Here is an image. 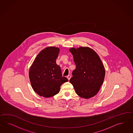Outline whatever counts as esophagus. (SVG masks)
I'll return each instance as SVG.
<instances>
[{
	"label": "esophagus",
	"mask_w": 133,
	"mask_h": 133,
	"mask_svg": "<svg viewBox=\"0 0 133 133\" xmlns=\"http://www.w3.org/2000/svg\"><path fill=\"white\" fill-rule=\"evenodd\" d=\"M71 77V76H70V75H68V76H67V78H68V80H70V79Z\"/></svg>",
	"instance_id": "1"
}]
</instances>
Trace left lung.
<instances>
[{
	"instance_id": "left-lung-1",
	"label": "left lung",
	"mask_w": 133,
	"mask_h": 133,
	"mask_svg": "<svg viewBox=\"0 0 133 133\" xmlns=\"http://www.w3.org/2000/svg\"><path fill=\"white\" fill-rule=\"evenodd\" d=\"M72 54L76 68L70 79L79 97L88 99L96 95L103 84L105 70L100 57L87 47L69 49Z\"/></svg>"
}]
</instances>
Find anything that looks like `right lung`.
Returning a JSON list of instances; mask_svg holds the SVG:
<instances>
[{
	"label": "right lung",
	"instance_id": "obj_1",
	"mask_svg": "<svg viewBox=\"0 0 133 133\" xmlns=\"http://www.w3.org/2000/svg\"><path fill=\"white\" fill-rule=\"evenodd\" d=\"M59 49L48 47L41 51L31 65L29 76L34 90L41 97H49L59 93L61 85L68 81L62 77L56 64Z\"/></svg>",
	"mask_w": 133,
	"mask_h": 133
}]
</instances>
